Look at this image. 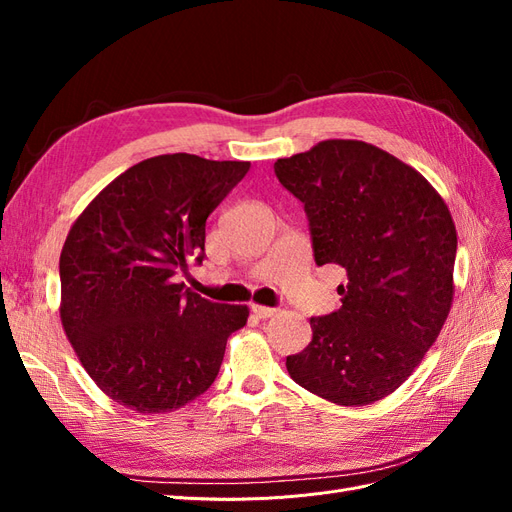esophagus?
I'll return each instance as SVG.
<instances>
[{
	"mask_svg": "<svg viewBox=\"0 0 512 512\" xmlns=\"http://www.w3.org/2000/svg\"><path fill=\"white\" fill-rule=\"evenodd\" d=\"M252 312L258 316V318H271L277 314L275 307H267V305H258V303H252Z\"/></svg>",
	"mask_w": 512,
	"mask_h": 512,
	"instance_id": "34e87169",
	"label": "esophagus"
}]
</instances>
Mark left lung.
I'll return each mask as SVG.
<instances>
[{
    "label": "left lung",
    "mask_w": 512,
    "mask_h": 512,
    "mask_svg": "<svg viewBox=\"0 0 512 512\" xmlns=\"http://www.w3.org/2000/svg\"><path fill=\"white\" fill-rule=\"evenodd\" d=\"M273 168L305 207L316 265L348 273L342 307L309 320L288 374L337 406L374 404L408 380L451 309V211L421 173L363 141H322Z\"/></svg>",
    "instance_id": "1"
}]
</instances>
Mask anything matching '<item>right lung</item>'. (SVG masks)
Returning a JSON list of instances; mask_svg holds the SVG:
<instances>
[{"label":"right lung","instance_id":"add662e5","mask_svg":"<svg viewBox=\"0 0 512 512\" xmlns=\"http://www.w3.org/2000/svg\"><path fill=\"white\" fill-rule=\"evenodd\" d=\"M250 162L166 153L134 164L91 200L59 258L61 324L87 374L141 414L203 395L245 305L177 284L205 260V224Z\"/></svg>","mask_w":512,"mask_h":512}]
</instances>
